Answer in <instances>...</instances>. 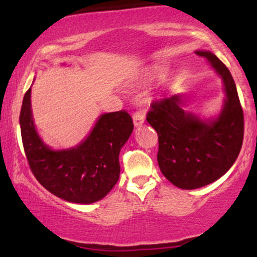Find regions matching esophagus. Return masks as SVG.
<instances>
[{"instance_id":"esophagus-1","label":"esophagus","mask_w":257,"mask_h":257,"mask_svg":"<svg viewBox=\"0 0 257 257\" xmlns=\"http://www.w3.org/2000/svg\"><path fill=\"white\" fill-rule=\"evenodd\" d=\"M133 122H134L135 126H141L143 123L145 122V114L141 111H137L133 113Z\"/></svg>"}]
</instances>
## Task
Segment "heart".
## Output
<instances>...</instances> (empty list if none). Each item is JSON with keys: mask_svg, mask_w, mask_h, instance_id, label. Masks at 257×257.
<instances>
[{"mask_svg": "<svg viewBox=\"0 0 257 257\" xmlns=\"http://www.w3.org/2000/svg\"><path fill=\"white\" fill-rule=\"evenodd\" d=\"M166 72H167L166 65L157 64V65H155V66L150 69L149 76H151V77H159V76H163Z\"/></svg>", "mask_w": 257, "mask_h": 257, "instance_id": "1", "label": "heart"}]
</instances>
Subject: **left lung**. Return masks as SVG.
I'll return each mask as SVG.
<instances>
[{"label": "left lung", "instance_id": "left-lung-1", "mask_svg": "<svg viewBox=\"0 0 257 257\" xmlns=\"http://www.w3.org/2000/svg\"><path fill=\"white\" fill-rule=\"evenodd\" d=\"M221 76L226 99L216 119H200L181 108V95L156 100L147 122L158 134L157 161L162 174L184 190L216 181L233 166L244 137V116L237 88L226 65L210 52L197 51Z\"/></svg>", "mask_w": 257, "mask_h": 257}]
</instances>
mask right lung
<instances>
[{
  "instance_id": "right-lung-1",
  "label": "right lung",
  "mask_w": 257,
  "mask_h": 257,
  "mask_svg": "<svg viewBox=\"0 0 257 257\" xmlns=\"http://www.w3.org/2000/svg\"><path fill=\"white\" fill-rule=\"evenodd\" d=\"M30 98L29 88L19 122L26 158L37 181L66 202L90 204L104 198L119 179L120 149L134 128L131 114L124 110L101 114L83 143L54 151L38 137Z\"/></svg>"
}]
</instances>
